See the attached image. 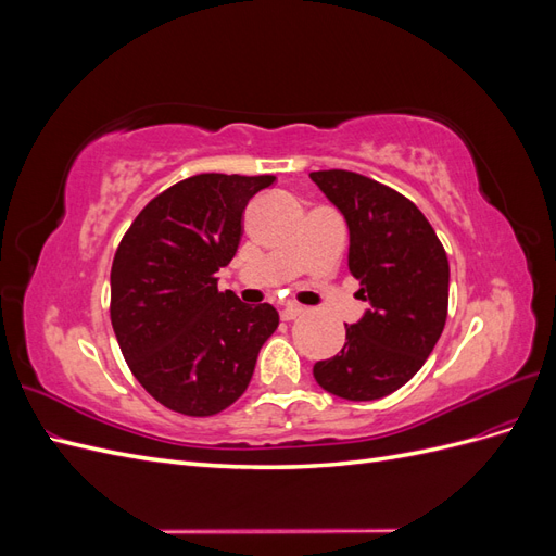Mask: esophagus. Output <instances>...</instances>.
<instances>
[{"instance_id": "obj_1", "label": "esophagus", "mask_w": 556, "mask_h": 556, "mask_svg": "<svg viewBox=\"0 0 556 556\" xmlns=\"http://www.w3.org/2000/svg\"><path fill=\"white\" fill-rule=\"evenodd\" d=\"M301 313H304V308L296 306V304H288V306H282L280 317H282V319H294V317H299Z\"/></svg>"}]
</instances>
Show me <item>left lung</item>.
<instances>
[{"instance_id":"left-lung-1","label":"left lung","mask_w":556,"mask_h":556,"mask_svg":"<svg viewBox=\"0 0 556 556\" xmlns=\"http://www.w3.org/2000/svg\"><path fill=\"white\" fill-rule=\"evenodd\" d=\"M350 231L348 268L368 308L345 327L339 355L313 376L333 396L376 401L406 384L439 343L450 264L433 227L410 199L355 172H313Z\"/></svg>"}]
</instances>
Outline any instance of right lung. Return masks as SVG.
Masks as SVG:
<instances>
[{
	"instance_id": "add662e5",
	"label": "right lung",
	"mask_w": 556,
	"mask_h": 556,
	"mask_svg": "<svg viewBox=\"0 0 556 556\" xmlns=\"http://www.w3.org/2000/svg\"><path fill=\"white\" fill-rule=\"evenodd\" d=\"M276 176L199 174L137 215L111 266V325L143 390L169 410L208 417L245 390L278 327L271 304L217 292L237 255L248 201Z\"/></svg>"
}]
</instances>
